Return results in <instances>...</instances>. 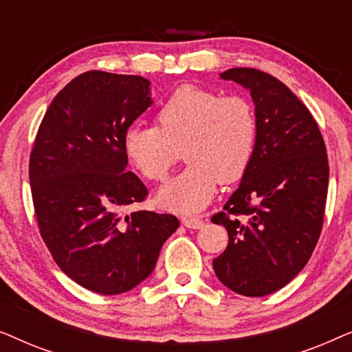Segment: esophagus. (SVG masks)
Returning <instances> with one entry per match:
<instances>
[{
    "label": "esophagus",
    "instance_id": "1",
    "mask_svg": "<svg viewBox=\"0 0 352 352\" xmlns=\"http://www.w3.org/2000/svg\"><path fill=\"white\" fill-rule=\"evenodd\" d=\"M182 224L186 226L187 229H201L204 228V219H200V218H182Z\"/></svg>",
    "mask_w": 352,
    "mask_h": 352
}]
</instances>
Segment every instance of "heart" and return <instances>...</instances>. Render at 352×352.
I'll return each mask as SVG.
<instances>
[{"mask_svg": "<svg viewBox=\"0 0 352 352\" xmlns=\"http://www.w3.org/2000/svg\"><path fill=\"white\" fill-rule=\"evenodd\" d=\"M157 123L129 128L124 152L147 179L165 181L184 148L189 165L158 194L166 208L195 213L208 205L219 182L239 181L248 170L258 123L242 96L181 86L158 110Z\"/></svg>", "mask_w": 352, "mask_h": 352, "instance_id": "heart-1", "label": "heart"}]
</instances>
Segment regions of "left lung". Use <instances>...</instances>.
Here are the masks:
<instances>
[{
  "label": "left lung",
  "instance_id": "1",
  "mask_svg": "<svg viewBox=\"0 0 352 352\" xmlns=\"http://www.w3.org/2000/svg\"><path fill=\"white\" fill-rule=\"evenodd\" d=\"M221 78L250 91L258 134L239 189L211 218L229 234L213 269L239 295L266 296L300 274L320 237L327 148L309 110L276 76L239 67Z\"/></svg>",
  "mask_w": 352,
  "mask_h": 352
}]
</instances>
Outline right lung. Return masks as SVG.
I'll return each mask as SVG.
<instances>
[{
    "instance_id": "add662e5",
    "label": "right lung",
    "mask_w": 352,
    "mask_h": 352,
    "mask_svg": "<svg viewBox=\"0 0 352 352\" xmlns=\"http://www.w3.org/2000/svg\"><path fill=\"white\" fill-rule=\"evenodd\" d=\"M151 105V81L142 76L85 72L52 99L30 153L41 237L62 272L100 295L146 280L179 228L173 214H123L148 194L126 171L124 136Z\"/></svg>"
}]
</instances>
